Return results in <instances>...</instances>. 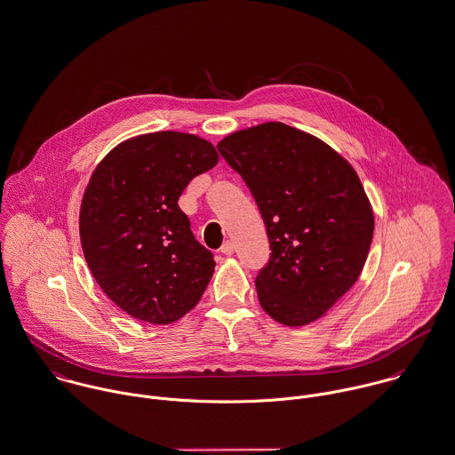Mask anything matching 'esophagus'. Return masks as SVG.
Here are the masks:
<instances>
[{
	"instance_id": "34e87169",
	"label": "esophagus",
	"mask_w": 455,
	"mask_h": 455,
	"mask_svg": "<svg viewBox=\"0 0 455 455\" xmlns=\"http://www.w3.org/2000/svg\"><path fill=\"white\" fill-rule=\"evenodd\" d=\"M234 243L232 241H227V243H223V246L220 248V251L223 253V255H227V257H230V255H234Z\"/></svg>"
}]
</instances>
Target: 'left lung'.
<instances>
[{
  "label": "left lung",
  "mask_w": 455,
  "mask_h": 455,
  "mask_svg": "<svg viewBox=\"0 0 455 455\" xmlns=\"http://www.w3.org/2000/svg\"><path fill=\"white\" fill-rule=\"evenodd\" d=\"M218 149L267 228L271 259L255 279L260 306L288 327L318 320L359 279L372 241L357 172L323 140L284 123L239 130Z\"/></svg>",
  "instance_id": "left-lung-1"
}]
</instances>
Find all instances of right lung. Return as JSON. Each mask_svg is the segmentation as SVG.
<instances>
[{"label":"right lung","mask_w":455,"mask_h":455,"mask_svg":"<svg viewBox=\"0 0 455 455\" xmlns=\"http://www.w3.org/2000/svg\"><path fill=\"white\" fill-rule=\"evenodd\" d=\"M218 158L196 135L156 132L121 142L94 169L81 204V244L100 288L130 316L172 323L207 288L216 262L178 200Z\"/></svg>","instance_id":"right-lung-1"}]
</instances>
